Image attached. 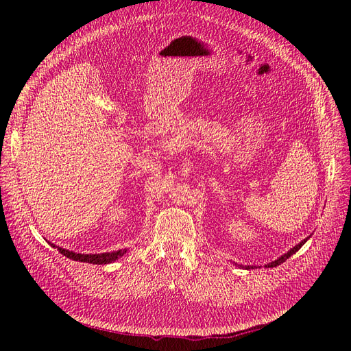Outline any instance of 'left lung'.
Listing matches in <instances>:
<instances>
[{
  "instance_id": "left-lung-1",
  "label": "left lung",
  "mask_w": 351,
  "mask_h": 351,
  "mask_svg": "<svg viewBox=\"0 0 351 351\" xmlns=\"http://www.w3.org/2000/svg\"><path fill=\"white\" fill-rule=\"evenodd\" d=\"M307 241V239H304L303 241H300L299 244H297V246H294L290 252H287L285 254H282V256L280 258V259H277V261H274V262H271V263H268V268H274V267H277V265H281L282 262H285L287 259H289L290 256H291V254H294L297 250H299L302 246H303V244ZM247 269H250V268H253V267H246Z\"/></svg>"
}]
</instances>
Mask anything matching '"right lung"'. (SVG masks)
I'll use <instances>...</instances> for the list:
<instances>
[{"label": "right lung", "instance_id": "right-lung-1", "mask_svg": "<svg viewBox=\"0 0 351 351\" xmlns=\"http://www.w3.org/2000/svg\"><path fill=\"white\" fill-rule=\"evenodd\" d=\"M52 247H56L52 244ZM58 252L61 254H64L66 258L73 259V261H79V262H88V263H93V265H105V263H111L114 261H117L119 258H121L123 254H125L127 249L123 250H117V252H111V253H99V254H82V253H74L66 249L57 247Z\"/></svg>", "mask_w": 351, "mask_h": 351}]
</instances>
